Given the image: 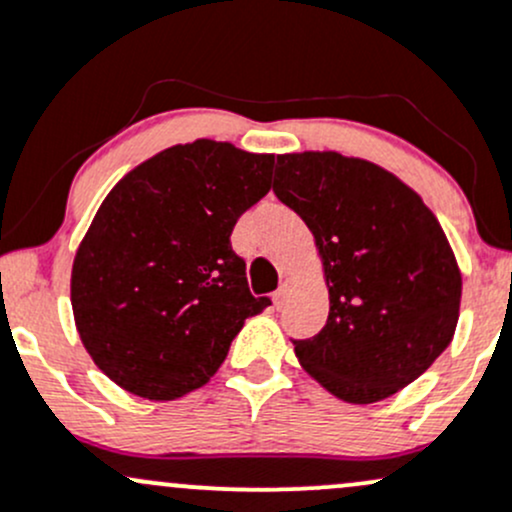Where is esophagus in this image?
<instances>
[{
	"label": "esophagus",
	"mask_w": 512,
	"mask_h": 512,
	"mask_svg": "<svg viewBox=\"0 0 512 512\" xmlns=\"http://www.w3.org/2000/svg\"><path fill=\"white\" fill-rule=\"evenodd\" d=\"M287 287H282L279 289V292H274V297H272V301H274V306H277V309H282L284 306V301H287Z\"/></svg>",
	"instance_id": "esophagus-1"
}]
</instances>
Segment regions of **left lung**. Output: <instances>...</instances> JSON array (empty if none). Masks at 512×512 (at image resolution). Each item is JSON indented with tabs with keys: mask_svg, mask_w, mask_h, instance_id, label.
<instances>
[{
	"mask_svg": "<svg viewBox=\"0 0 512 512\" xmlns=\"http://www.w3.org/2000/svg\"><path fill=\"white\" fill-rule=\"evenodd\" d=\"M274 193L319 250L326 326L294 341L333 397L370 405L407 387L454 338L461 270L437 215L395 174L338 152L277 154Z\"/></svg>",
	"mask_w": 512,
	"mask_h": 512,
	"instance_id": "8db88e82",
	"label": "left lung"
}]
</instances>
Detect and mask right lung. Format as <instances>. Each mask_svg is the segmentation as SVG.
Wrapping results in <instances>:
<instances>
[{"label": "right lung", "instance_id": "1", "mask_svg": "<svg viewBox=\"0 0 512 512\" xmlns=\"http://www.w3.org/2000/svg\"><path fill=\"white\" fill-rule=\"evenodd\" d=\"M272 166L274 154L196 139L107 193L75 252L71 304L112 383L154 402L184 397L218 373L247 316L270 306L247 289L230 233L267 196Z\"/></svg>", "mask_w": 512, "mask_h": 512}]
</instances>
